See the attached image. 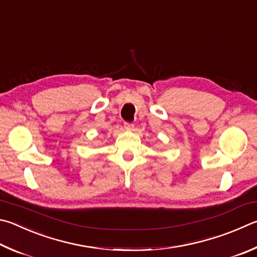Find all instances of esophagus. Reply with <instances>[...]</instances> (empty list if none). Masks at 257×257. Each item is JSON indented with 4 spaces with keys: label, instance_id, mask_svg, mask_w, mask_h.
Returning <instances> with one entry per match:
<instances>
[{
    "label": "esophagus",
    "instance_id": "esophagus-1",
    "mask_svg": "<svg viewBox=\"0 0 257 257\" xmlns=\"http://www.w3.org/2000/svg\"><path fill=\"white\" fill-rule=\"evenodd\" d=\"M124 128L127 130H132L134 128V124L130 123V122H124Z\"/></svg>",
    "mask_w": 257,
    "mask_h": 257
}]
</instances>
